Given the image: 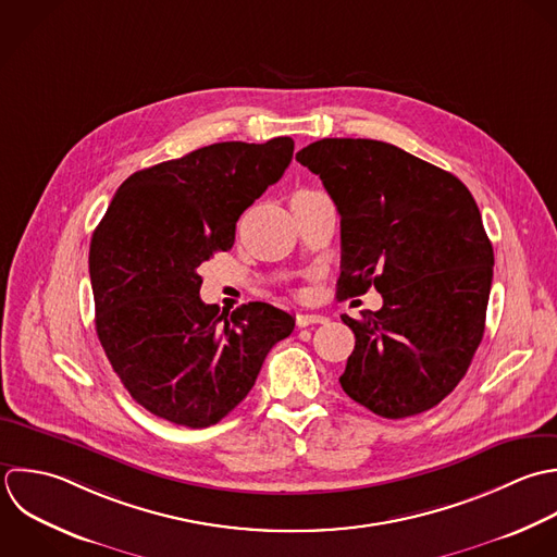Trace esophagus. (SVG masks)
<instances>
[{"instance_id": "obj_1", "label": "esophagus", "mask_w": 557, "mask_h": 557, "mask_svg": "<svg viewBox=\"0 0 557 557\" xmlns=\"http://www.w3.org/2000/svg\"><path fill=\"white\" fill-rule=\"evenodd\" d=\"M330 319L323 314H297V325L299 327H308V325H323Z\"/></svg>"}]
</instances>
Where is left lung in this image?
Instances as JSON below:
<instances>
[{
	"instance_id": "1",
	"label": "left lung",
	"mask_w": 557,
	"mask_h": 557,
	"mask_svg": "<svg viewBox=\"0 0 557 557\" xmlns=\"http://www.w3.org/2000/svg\"><path fill=\"white\" fill-rule=\"evenodd\" d=\"M341 214L338 297L371 286L377 312L360 321L343 391L384 419L438 406L482 343L495 253L471 190L391 143L323 138L297 153Z\"/></svg>"
}]
</instances>
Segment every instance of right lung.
Returning a JSON list of instances; mask_svg holds the SVG:
<instances>
[{
	"instance_id": "obj_1",
	"label": "right lung",
	"mask_w": 557,
	"mask_h": 557,
	"mask_svg": "<svg viewBox=\"0 0 557 557\" xmlns=\"http://www.w3.org/2000/svg\"><path fill=\"white\" fill-rule=\"evenodd\" d=\"M295 143L230 140L132 173L88 251L99 343L132 399L175 425L208 428L253 388L295 319L264 301L216 317L197 269L234 245L238 216L275 184Z\"/></svg>"
}]
</instances>
